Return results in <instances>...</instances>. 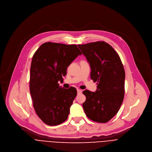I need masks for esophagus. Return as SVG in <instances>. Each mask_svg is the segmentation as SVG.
Listing matches in <instances>:
<instances>
[{
    "label": "esophagus",
    "instance_id": "esophagus-1",
    "mask_svg": "<svg viewBox=\"0 0 152 152\" xmlns=\"http://www.w3.org/2000/svg\"><path fill=\"white\" fill-rule=\"evenodd\" d=\"M77 94H81L82 93V92H83V91L81 90H80V89H77Z\"/></svg>",
    "mask_w": 152,
    "mask_h": 152
}]
</instances>
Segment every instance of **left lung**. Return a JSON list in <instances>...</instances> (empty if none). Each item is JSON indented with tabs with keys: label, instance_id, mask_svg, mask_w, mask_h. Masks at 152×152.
<instances>
[{
	"label": "left lung",
	"instance_id": "obj_1",
	"mask_svg": "<svg viewBox=\"0 0 152 152\" xmlns=\"http://www.w3.org/2000/svg\"><path fill=\"white\" fill-rule=\"evenodd\" d=\"M89 63L90 77L97 81L95 92L86 90L83 104L88 118L106 123L114 117L122 104L125 93V73L118 54L104 42L78 45Z\"/></svg>",
	"mask_w": 152,
	"mask_h": 152
}]
</instances>
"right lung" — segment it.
<instances>
[{
    "label": "right lung",
    "instance_id": "1",
    "mask_svg": "<svg viewBox=\"0 0 152 152\" xmlns=\"http://www.w3.org/2000/svg\"><path fill=\"white\" fill-rule=\"evenodd\" d=\"M82 53L76 45L48 42L35 53L30 66V92L38 116L50 126L67 119L77 90L59 86L67 67Z\"/></svg>",
    "mask_w": 152,
    "mask_h": 152
}]
</instances>
